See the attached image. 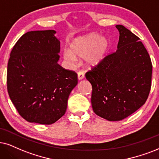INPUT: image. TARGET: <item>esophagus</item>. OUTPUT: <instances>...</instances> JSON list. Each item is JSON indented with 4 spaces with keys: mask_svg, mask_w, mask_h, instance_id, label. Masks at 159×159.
Masks as SVG:
<instances>
[{
    "mask_svg": "<svg viewBox=\"0 0 159 159\" xmlns=\"http://www.w3.org/2000/svg\"><path fill=\"white\" fill-rule=\"evenodd\" d=\"M84 73L83 72H78V79L79 80V81H81V80L84 79Z\"/></svg>",
    "mask_w": 159,
    "mask_h": 159,
    "instance_id": "esophagus-1",
    "label": "esophagus"
}]
</instances>
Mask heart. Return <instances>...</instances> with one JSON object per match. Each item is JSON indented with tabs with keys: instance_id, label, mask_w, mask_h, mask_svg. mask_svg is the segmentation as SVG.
<instances>
[{
	"instance_id": "obj_1",
	"label": "heart",
	"mask_w": 159,
	"mask_h": 159,
	"mask_svg": "<svg viewBox=\"0 0 159 159\" xmlns=\"http://www.w3.org/2000/svg\"><path fill=\"white\" fill-rule=\"evenodd\" d=\"M109 49L110 42L107 38L91 33L74 38L70 42L69 49L63 51V59L73 64L77 58H84L87 67H94L106 59Z\"/></svg>"
}]
</instances>
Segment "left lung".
Segmentation results:
<instances>
[{
	"label": "left lung",
	"mask_w": 159,
	"mask_h": 159,
	"mask_svg": "<svg viewBox=\"0 0 159 159\" xmlns=\"http://www.w3.org/2000/svg\"><path fill=\"white\" fill-rule=\"evenodd\" d=\"M117 50L86 73L92 86V106L100 117L120 121L146 102L151 87L152 63L139 38L122 25Z\"/></svg>",
	"instance_id": "obj_1"
}]
</instances>
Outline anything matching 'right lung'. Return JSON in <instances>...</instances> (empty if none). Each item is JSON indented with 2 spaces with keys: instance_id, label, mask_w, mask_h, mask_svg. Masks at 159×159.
Returning <instances> with one entry per match:
<instances>
[{
  "instance_id": "1",
  "label": "right lung",
  "mask_w": 159,
  "mask_h": 159,
  "mask_svg": "<svg viewBox=\"0 0 159 159\" xmlns=\"http://www.w3.org/2000/svg\"><path fill=\"white\" fill-rule=\"evenodd\" d=\"M54 30L23 34L12 48L7 67V89L18 113L29 122L51 125L65 114L77 74L59 60L60 41Z\"/></svg>"
}]
</instances>
